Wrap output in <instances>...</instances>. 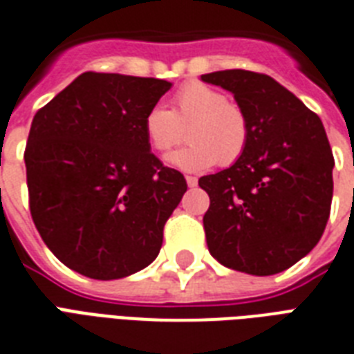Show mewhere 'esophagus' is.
<instances>
[{
    "label": "esophagus",
    "mask_w": 354,
    "mask_h": 354,
    "mask_svg": "<svg viewBox=\"0 0 354 354\" xmlns=\"http://www.w3.org/2000/svg\"><path fill=\"white\" fill-rule=\"evenodd\" d=\"M186 183H188V186H190V188H194V186H197V177L186 175Z\"/></svg>",
    "instance_id": "esophagus-1"
}]
</instances>
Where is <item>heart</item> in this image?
Masks as SVG:
<instances>
[{"label": "heart", "instance_id": "heart-1", "mask_svg": "<svg viewBox=\"0 0 354 354\" xmlns=\"http://www.w3.org/2000/svg\"><path fill=\"white\" fill-rule=\"evenodd\" d=\"M190 124L186 140L190 146L169 155L168 162L183 171L199 174L236 162L247 148L248 120L241 107L228 102L221 91L192 82L180 87L171 102L149 107L144 117V133L157 153H168L183 140V128Z\"/></svg>", "mask_w": 354, "mask_h": 354}]
</instances>
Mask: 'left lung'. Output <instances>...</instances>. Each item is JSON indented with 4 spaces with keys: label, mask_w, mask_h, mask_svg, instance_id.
<instances>
[{
    "label": "left lung",
    "mask_w": 354,
    "mask_h": 354,
    "mask_svg": "<svg viewBox=\"0 0 354 354\" xmlns=\"http://www.w3.org/2000/svg\"><path fill=\"white\" fill-rule=\"evenodd\" d=\"M201 80L230 91L248 142L230 168L205 175L208 250L254 276L283 272L316 247L329 219L335 159L320 117L261 73L216 71Z\"/></svg>",
    "instance_id": "left-lung-1"
}]
</instances>
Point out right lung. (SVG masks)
Segmentation results:
<instances>
[{
	"mask_svg": "<svg viewBox=\"0 0 354 354\" xmlns=\"http://www.w3.org/2000/svg\"><path fill=\"white\" fill-rule=\"evenodd\" d=\"M171 82L84 73L39 109L25 148L32 221L65 267L126 278L162 247L186 180L149 149L144 117Z\"/></svg>",
	"mask_w": 354,
	"mask_h": 354,
	"instance_id": "right-lung-1",
	"label": "right lung"
}]
</instances>
